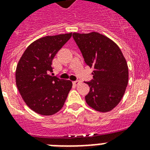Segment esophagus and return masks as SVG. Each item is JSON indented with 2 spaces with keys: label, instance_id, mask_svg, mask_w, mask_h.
<instances>
[{
  "label": "esophagus",
  "instance_id": "1",
  "mask_svg": "<svg viewBox=\"0 0 150 150\" xmlns=\"http://www.w3.org/2000/svg\"><path fill=\"white\" fill-rule=\"evenodd\" d=\"M80 83H81V81H79V80H76V81H74V82H73V84L75 85V86H78V85H79Z\"/></svg>",
  "mask_w": 150,
  "mask_h": 150
}]
</instances>
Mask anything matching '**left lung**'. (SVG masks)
<instances>
[{
    "instance_id": "left-lung-1",
    "label": "left lung",
    "mask_w": 150,
    "mask_h": 150,
    "mask_svg": "<svg viewBox=\"0 0 150 150\" xmlns=\"http://www.w3.org/2000/svg\"><path fill=\"white\" fill-rule=\"evenodd\" d=\"M90 68L93 79L86 83L89 92L86 102L100 112L113 110L123 97L128 82V68L121 49L104 35L92 32L72 35Z\"/></svg>"
}]
</instances>
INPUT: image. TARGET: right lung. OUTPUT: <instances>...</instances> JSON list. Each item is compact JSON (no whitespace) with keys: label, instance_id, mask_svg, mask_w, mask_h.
I'll return each mask as SVG.
<instances>
[{"label":"right lung","instance_id":"obj_1","mask_svg":"<svg viewBox=\"0 0 150 150\" xmlns=\"http://www.w3.org/2000/svg\"><path fill=\"white\" fill-rule=\"evenodd\" d=\"M72 33L47 36L26 48L15 71L16 86L26 105L41 115L50 116L63 107L71 89L70 80L50 74L52 61Z\"/></svg>","mask_w":150,"mask_h":150}]
</instances>
